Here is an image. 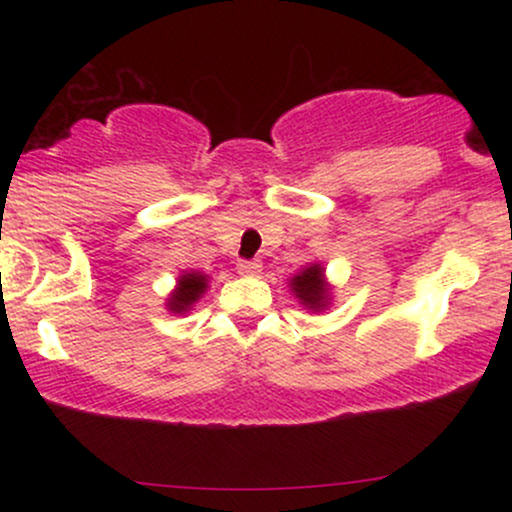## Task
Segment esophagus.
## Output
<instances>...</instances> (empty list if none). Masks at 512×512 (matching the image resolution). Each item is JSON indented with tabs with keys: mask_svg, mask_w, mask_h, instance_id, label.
I'll return each mask as SVG.
<instances>
[{
	"mask_svg": "<svg viewBox=\"0 0 512 512\" xmlns=\"http://www.w3.org/2000/svg\"><path fill=\"white\" fill-rule=\"evenodd\" d=\"M260 260H240L238 262V272L240 274H257L260 272Z\"/></svg>",
	"mask_w": 512,
	"mask_h": 512,
	"instance_id": "1",
	"label": "esophagus"
}]
</instances>
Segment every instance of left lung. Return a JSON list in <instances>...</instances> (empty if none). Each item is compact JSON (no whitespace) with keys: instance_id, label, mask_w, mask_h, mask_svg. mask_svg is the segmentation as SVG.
<instances>
[{"instance_id":"obj_1","label":"left lung","mask_w":512,"mask_h":512,"mask_svg":"<svg viewBox=\"0 0 512 512\" xmlns=\"http://www.w3.org/2000/svg\"><path fill=\"white\" fill-rule=\"evenodd\" d=\"M291 291L313 313H320V310H325L330 305V286H327L322 264H310L303 272L293 276Z\"/></svg>"}]
</instances>
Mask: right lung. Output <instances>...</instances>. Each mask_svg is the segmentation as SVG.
<instances>
[{"label":"right lung","instance_id":"obj_1","mask_svg":"<svg viewBox=\"0 0 512 512\" xmlns=\"http://www.w3.org/2000/svg\"><path fill=\"white\" fill-rule=\"evenodd\" d=\"M207 274L202 272H185L178 279V286H175V291L170 293L168 298V310L175 315H182L187 313V310L195 305L199 298H202V293L207 291Z\"/></svg>","mask_w":512,"mask_h":512}]
</instances>
